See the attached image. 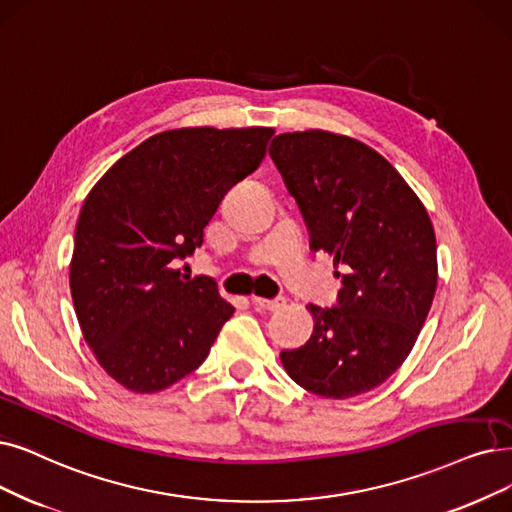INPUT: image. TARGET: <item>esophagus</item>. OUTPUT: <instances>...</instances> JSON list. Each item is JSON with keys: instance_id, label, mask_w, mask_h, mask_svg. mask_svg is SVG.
Here are the masks:
<instances>
[{"instance_id": "34e87169", "label": "esophagus", "mask_w": 512, "mask_h": 512, "mask_svg": "<svg viewBox=\"0 0 512 512\" xmlns=\"http://www.w3.org/2000/svg\"><path fill=\"white\" fill-rule=\"evenodd\" d=\"M252 302L258 306V309H264V311H279V309H283V306H285V298H281V296H277V298H273V300L254 296Z\"/></svg>"}]
</instances>
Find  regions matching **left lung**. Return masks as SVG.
Masks as SVG:
<instances>
[{
    "instance_id": "1",
    "label": "left lung",
    "mask_w": 512,
    "mask_h": 512,
    "mask_svg": "<svg viewBox=\"0 0 512 512\" xmlns=\"http://www.w3.org/2000/svg\"><path fill=\"white\" fill-rule=\"evenodd\" d=\"M271 159L296 199L311 250L342 267L334 309L309 304L313 334L281 351L288 376L327 399L380 386L412 353L437 290L431 216L378 151L327 130L273 138Z\"/></svg>"
}]
</instances>
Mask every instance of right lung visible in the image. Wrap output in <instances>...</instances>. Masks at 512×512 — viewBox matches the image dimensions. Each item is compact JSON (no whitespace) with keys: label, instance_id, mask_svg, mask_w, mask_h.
<instances>
[{"label":"right lung","instance_id":"obj_1","mask_svg":"<svg viewBox=\"0 0 512 512\" xmlns=\"http://www.w3.org/2000/svg\"><path fill=\"white\" fill-rule=\"evenodd\" d=\"M273 128L159 132L117 159L75 227L69 285L84 340L117 384L153 395L206 361L235 306L176 258L201 248L227 191L252 174Z\"/></svg>","mask_w":512,"mask_h":512}]
</instances>
